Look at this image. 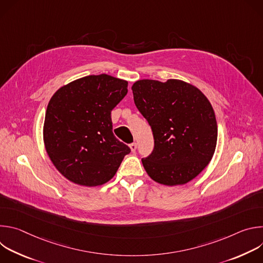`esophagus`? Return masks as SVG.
Listing matches in <instances>:
<instances>
[{
    "label": "esophagus",
    "mask_w": 263,
    "mask_h": 263,
    "mask_svg": "<svg viewBox=\"0 0 263 263\" xmlns=\"http://www.w3.org/2000/svg\"><path fill=\"white\" fill-rule=\"evenodd\" d=\"M130 148H131V151L132 152H135L136 151V147H137V144H136V142H132V143H130Z\"/></svg>",
    "instance_id": "1"
}]
</instances>
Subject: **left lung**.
<instances>
[{
    "label": "left lung",
    "mask_w": 263,
    "mask_h": 263,
    "mask_svg": "<svg viewBox=\"0 0 263 263\" xmlns=\"http://www.w3.org/2000/svg\"><path fill=\"white\" fill-rule=\"evenodd\" d=\"M134 103L154 136L142 164L154 181L173 186L196 178L211 160L217 140L213 108L197 87L181 80H139Z\"/></svg>",
    "instance_id": "1"
}]
</instances>
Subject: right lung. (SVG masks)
Instances as JSON below:
<instances>
[{
    "mask_svg": "<svg viewBox=\"0 0 263 263\" xmlns=\"http://www.w3.org/2000/svg\"><path fill=\"white\" fill-rule=\"evenodd\" d=\"M128 82L91 74L59 88L45 118L44 140L55 167L83 186L108 182L130 147L112 132L111 111L127 95Z\"/></svg>",
    "mask_w": 263,
    "mask_h": 263,
    "instance_id": "right-lung-1",
    "label": "right lung"
}]
</instances>
